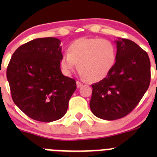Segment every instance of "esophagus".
<instances>
[{
    "label": "esophagus",
    "instance_id": "obj_1",
    "mask_svg": "<svg viewBox=\"0 0 157 157\" xmlns=\"http://www.w3.org/2000/svg\"><path fill=\"white\" fill-rule=\"evenodd\" d=\"M82 86H83V83H82L81 82H80V81H77V88L81 87Z\"/></svg>",
    "mask_w": 157,
    "mask_h": 157
}]
</instances>
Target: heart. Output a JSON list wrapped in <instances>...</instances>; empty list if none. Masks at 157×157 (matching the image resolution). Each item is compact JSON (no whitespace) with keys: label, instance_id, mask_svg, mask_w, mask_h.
I'll return each mask as SVG.
<instances>
[{"label":"heart","instance_id":"b5f03b06","mask_svg":"<svg viewBox=\"0 0 157 157\" xmlns=\"http://www.w3.org/2000/svg\"><path fill=\"white\" fill-rule=\"evenodd\" d=\"M117 50L114 43L99 38H80L69 45L61 65L66 74L70 75L78 67L82 77L92 82L105 78L116 61Z\"/></svg>","mask_w":157,"mask_h":157}]
</instances>
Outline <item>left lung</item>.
Listing matches in <instances>:
<instances>
[{"label": "left lung", "mask_w": 157, "mask_h": 157, "mask_svg": "<svg viewBox=\"0 0 157 157\" xmlns=\"http://www.w3.org/2000/svg\"><path fill=\"white\" fill-rule=\"evenodd\" d=\"M116 61L108 75L92 85L90 106L93 115L108 121L126 116L133 110L150 83L148 55L131 40L115 41Z\"/></svg>", "instance_id": "8db88e82"}]
</instances>
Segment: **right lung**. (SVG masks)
<instances>
[{
	"label": "right lung",
	"mask_w": 157,
	"mask_h": 157,
	"mask_svg": "<svg viewBox=\"0 0 157 157\" xmlns=\"http://www.w3.org/2000/svg\"><path fill=\"white\" fill-rule=\"evenodd\" d=\"M60 44L53 37L29 41L14 52L7 66L13 101L36 121L52 122L62 118L77 89L75 80L61 73Z\"/></svg>",
	"instance_id": "right-lung-1"
}]
</instances>
